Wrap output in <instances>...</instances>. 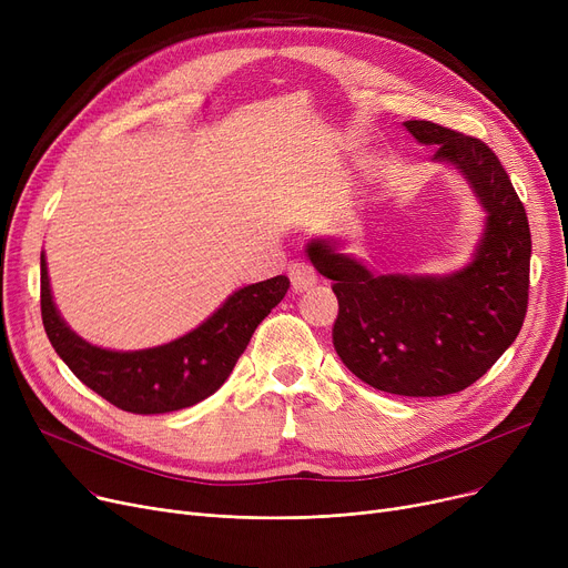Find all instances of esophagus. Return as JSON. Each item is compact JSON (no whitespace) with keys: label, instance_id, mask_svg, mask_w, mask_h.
<instances>
[{"label":"esophagus","instance_id":"obj_1","mask_svg":"<svg viewBox=\"0 0 568 568\" xmlns=\"http://www.w3.org/2000/svg\"><path fill=\"white\" fill-rule=\"evenodd\" d=\"M287 276H290V283H292V290L294 292H302V290H308L311 285H315L317 281V274L315 268L304 262V260H296L287 266Z\"/></svg>","mask_w":568,"mask_h":568}]
</instances>
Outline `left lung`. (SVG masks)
Listing matches in <instances>:
<instances>
[{
	"instance_id": "left-lung-1",
	"label": "left lung",
	"mask_w": 568,
	"mask_h": 568,
	"mask_svg": "<svg viewBox=\"0 0 568 568\" xmlns=\"http://www.w3.org/2000/svg\"><path fill=\"white\" fill-rule=\"evenodd\" d=\"M403 126L433 144V159L454 165L486 209L471 262L449 276H377L326 239H313L306 253L334 281L341 362L386 394L449 396L486 375L520 334L531 234L511 179L486 142L424 119Z\"/></svg>"
}]
</instances>
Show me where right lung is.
I'll list each match as a JSON object with an SVG mask.
<instances>
[{
	"label": "right lung",
	"instance_id": "1",
	"mask_svg": "<svg viewBox=\"0 0 568 568\" xmlns=\"http://www.w3.org/2000/svg\"><path fill=\"white\" fill-rule=\"evenodd\" d=\"M287 287L285 276L246 285L182 338L149 349L112 352L82 341L57 313L41 253V315L54 352L89 389L133 414L184 409L219 392L257 324L281 304Z\"/></svg>",
	"mask_w": 568,
	"mask_h": 568
}]
</instances>
